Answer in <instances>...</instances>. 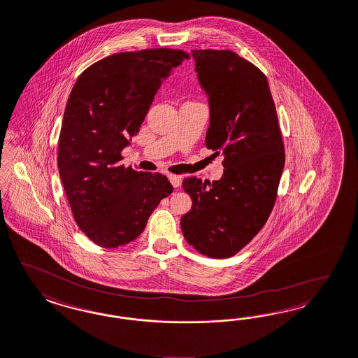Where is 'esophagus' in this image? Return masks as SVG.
Listing matches in <instances>:
<instances>
[{
    "label": "esophagus",
    "mask_w": 358,
    "mask_h": 358,
    "mask_svg": "<svg viewBox=\"0 0 358 358\" xmlns=\"http://www.w3.org/2000/svg\"><path fill=\"white\" fill-rule=\"evenodd\" d=\"M169 181L172 182V185L174 187H180L181 185V181H182V177L181 176H177V174H169Z\"/></svg>",
    "instance_id": "34e87169"
}]
</instances>
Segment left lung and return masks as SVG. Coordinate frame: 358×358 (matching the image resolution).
Wrapping results in <instances>:
<instances>
[{
	"label": "left lung",
	"instance_id": "obj_1",
	"mask_svg": "<svg viewBox=\"0 0 358 358\" xmlns=\"http://www.w3.org/2000/svg\"><path fill=\"white\" fill-rule=\"evenodd\" d=\"M209 96L206 148L221 152L218 181L187 177L193 206L181 218L186 242L214 259L234 257L267 222L283 173V138L266 75L230 50H193Z\"/></svg>",
	"mask_w": 358,
	"mask_h": 358
}]
</instances>
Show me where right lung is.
Returning a JSON list of instances; mask_svg holds the SVG:
<instances>
[{
    "label": "right lung",
    "instance_id": "right-lung-1",
    "mask_svg": "<svg viewBox=\"0 0 358 358\" xmlns=\"http://www.w3.org/2000/svg\"><path fill=\"white\" fill-rule=\"evenodd\" d=\"M182 50L112 54L79 75L67 100L58 143V169L79 229L104 248L124 246L145 229L173 192L160 173L125 168L122 150L138 129Z\"/></svg>",
    "mask_w": 358,
    "mask_h": 358
}]
</instances>
